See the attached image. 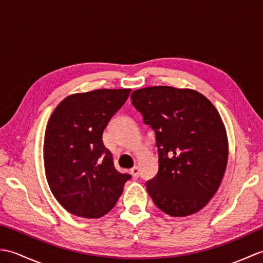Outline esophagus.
<instances>
[{
	"label": "esophagus",
	"mask_w": 263,
	"mask_h": 263,
	"mask_svg": "<svg viewBox=\"0 0 263 263\" xmlns=\"http://www.w3.org/2000/svg\"><path fill=\"white\" fill-rule=\"evenodd\" d=\"M139 172H140V170H139L138 166H135V167H132V168H131V174L135 178L139 177Z\"/></svg>",
	"instance_id": "obj_1"
}]
</instances>
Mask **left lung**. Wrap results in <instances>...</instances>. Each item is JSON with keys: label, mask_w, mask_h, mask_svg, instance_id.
<instances>
[{"label": "left lung", "mask_w": 263, "mask_h": 263, "mask_svg": "<svg viewBox=\"0 0 263 263\" xmlns=\"http://www.w3.org/2000/svg\"><path fill=\"white\" fill-rule=\"evenodd\" d=\"M131 98L158 148V173L146 182L150 198L172 217L195 214L214 197L226 171L228 141L219 113L192 89L147 87Z\"/></svg>", "instance_id": "1"}]
</instances>
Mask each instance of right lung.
<instances>
[{
  "label": "right lung",
  "mask_w": 263,
  "mask_h": 263,
  "mask_svg": "<svg viewBox=\"0 0 263 263\" xmlns=\"http://www.w3.org/2000/svg\"><path fill=\"white\" fill-rule=\"evenodd\" d=\"M131 89H97L64 98L49 117L44 139L46 180L72 215L99 218L115 205L131 175L114 167L103 132Z\"/></svg>",
  "instance_id": "add662e5"
}]
</instances>
